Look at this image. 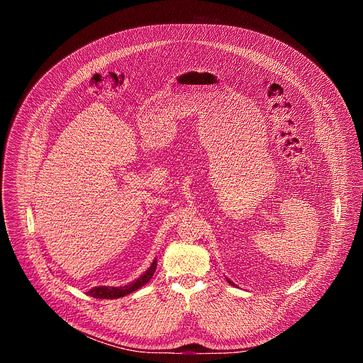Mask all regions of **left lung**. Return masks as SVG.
I'll return each mask as SVG.
<instances>
[{
  "label": "left lung",
  "instance_id": "8db88e82",
  "mask_svg": "<svg viewBox=\"0 0 363 363\" xmlns=\"http://www.w3.org/2000/svg\"><path fill=\"white\" fill-rule=\"evenodd\" d=\"M227 281H228V283H230V284H234V283H233V281H230V280H228V279H227Z\"/></svg>",
  "mask_w": 363,
  "mask_h": 363
}]
</instances>
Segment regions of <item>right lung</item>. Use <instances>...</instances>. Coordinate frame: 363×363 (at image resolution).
Here are the masks:
<instances>
[{"label": "right lung", "instance_id": "right-lung-1", "mask_svg": "<svg viewBox=\"0 0 363 363\" xmlns=\"http://www.w3.org/2000/svg\"><path fill=\"white\" fill-rule=\"evenodd\" d=\"M155 270H157V258H155L153 263L150 264V267L140 276L138 277L135 281L126 284V286H121V287H109V286H96L93 289H90L87 293L91 297L96 298H121L128 296L132 291H136L138 289L143 287L153 276Z\"/></svg>", "mask_w": 363, "mask_h": 363}]
</instances>
